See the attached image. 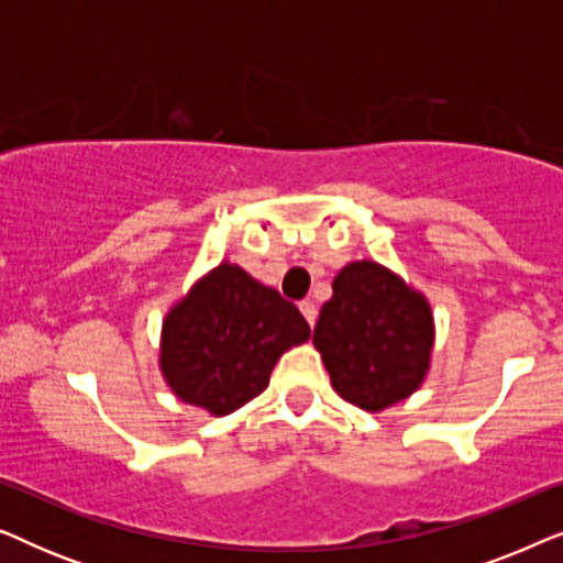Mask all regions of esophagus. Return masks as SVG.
<instances>
[{"label": "esophagus", "mask_w": 563, "mask_h": 563, "mask_svg": "<svg viewBox=\"0 0 563 563\" xmlns=\"http://www.w3.org/2000/svg\"><path fill=\"white\" fill-rule=\"evenodd\" d=\"M299 312L305 314V320L310 322V325H314V320H318V307H314L312 299H302V302H299Z\"/></svg>", "instance_id": "34e87169"}]
</instances>
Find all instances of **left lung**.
I'll return each mask as SVG.
<instances>
[{"instance_id":"left-lung-1","label":"left lung","mask_w":563,"mask_h":563,"mask_svg":"<svg viewBox=\"0 0 563 563\" xmlns=\"http://www.w3.org/2000/svg\"><path fill=\"white\" fill-rule=\"evenodd\" d=\"M345 402L382 412L422 387L435 343L426 295L376 261H351L333 279L312 333Z\"/></svg>"}]
</instances>
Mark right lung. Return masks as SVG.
Returning a JSON list of instances; mask_svg holds the SVG:
<instances>
[{
	"mask_svg": "<svg viewBox=\"0 0 563 563\" xmlns=\"http://www.w3.org/2000/svg\"><path fill=\"white\" fill-rule=\"evenodd\" d=\"M307 338L295 305L222 261L168 310L158 366L181 402L222 418L258 397L282 353Z\"/></svg>",
	"mask_w": 563,
	"mask_h": 563,
	"instance_id": "add662e5",
	"label": "right lung"
}]
</instances>
